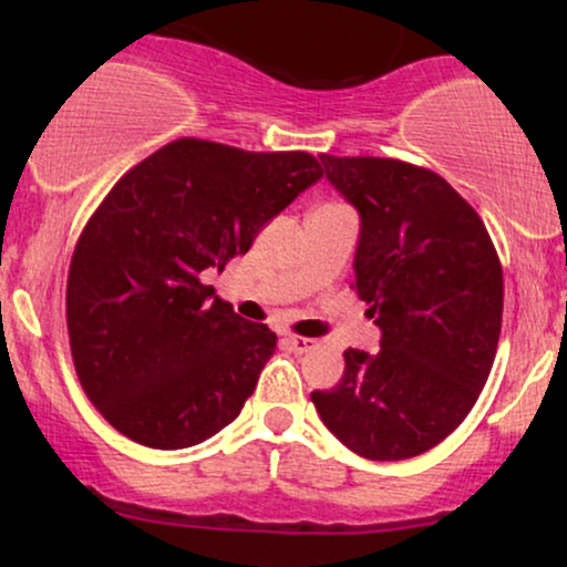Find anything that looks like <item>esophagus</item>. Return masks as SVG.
Instances as JSON below:
<instances>
[{
  "label": "esophagus",
  "instance_id": "1",
  "mask_svg": "<svg viewBox=\"0 0 567 567\" xmlns=\"http://www.w3.org/2000/svg\"><path fill=\"white\" fill-rule=\"evenodd\" d=\"M285 347L290 351H296V354H306V351H315L317 349V341L315 338H303V336H285L282 338Z\"/></svg>",
  "mask_w": 567,
  "mask_h": 567
}]
</instances>
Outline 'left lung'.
<instances>
[{
	"instance_id": "left-lung-1",
	"label": "left lung",
	"mask_w": 567,
	"mask_h": 567,
	"mask_svg": "<svg viewBox=\"0 0 567 567\" xmlns=\"http://www.w3.org/2000/svg\"><path fill=\"white\" fill-rule=\"evenodd\" d=\"M320 159L360 213L351 288L370 306L381 349L343 351L341 381L311 402L362 458H413L470 415L491 375L504 311L498 252L437 173L381 157Z\"/></svg>"
}]
</instances>
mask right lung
<instances>
[{
  "instance_id": "add662e5",
  "label": "right lung",
  "mask_w": 567,
  "mask_h": 567,
  "mask_svg": "<svg viewBox=\"0 0 567 567\" xmlns=\"http://www.w3.org/2000/svg\"><path fill=\"white\" fill-rule=\"evenodd\" d=\"M322 178L306 152L178 138L116 181L74 247L69 343L84 394L138 445L181 451L229 426L277 349L213 285Z\"/></svg>"
}]
</instances>
